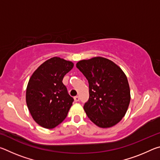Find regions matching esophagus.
<instances>
[{"label":"esophagus","mask_w":160,"mask_h":160,"mask_svg":"<svg viewBox=\"0 0 160 160\" xmlns=\"http://www.w3.org/2000/svg\"><path fill=\"white\" fill-rule=\"evenodd\" d=\"M74 99L75 102H79L80 101V97L79 96H75L74 97Z\"/></svg>","instance_id":"esophagus-1"}]
</instances>
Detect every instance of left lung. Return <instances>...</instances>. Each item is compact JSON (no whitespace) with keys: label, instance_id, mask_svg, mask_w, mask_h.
Returning a JSON list of instances; mask_svg holds the SVG:
<instances>
[{"label":"left lung","instance_id":"obj_1","mask_svg":"<svg viewBox=\"0 0 160 160\" xmlns=\"http://www.w3.org/2000/svg\"><path fill=\"white\" fill-rule=\"evenodd\" d=\"M77 68L89 83V99L84 104L88 118L101 128L118 123L128 109L131 94L123 70L109 59L94 57L78 62Z\"/></svg>","mask_w":160,"mask_h":160}]
</instances>
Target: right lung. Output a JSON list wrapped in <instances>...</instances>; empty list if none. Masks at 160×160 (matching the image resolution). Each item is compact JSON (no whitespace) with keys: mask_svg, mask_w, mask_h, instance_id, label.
<instances>
[{"mask_svg":"<svg viewBox=\"0 0 160 160\" xmlns=\"http://www.w3.org/2000/svg\"><path fill=\"white\" fill-rule=\"evenodd\" d=\"M73 63L59 57L43 63L29 80L26 102L34 120L45 128H53L66 118L74 99L63 81Z\"/></svg>","mask_w":160,"mask_h":160,"instance_id":"right-lung-1","label":"right lung"}]
</instances>
